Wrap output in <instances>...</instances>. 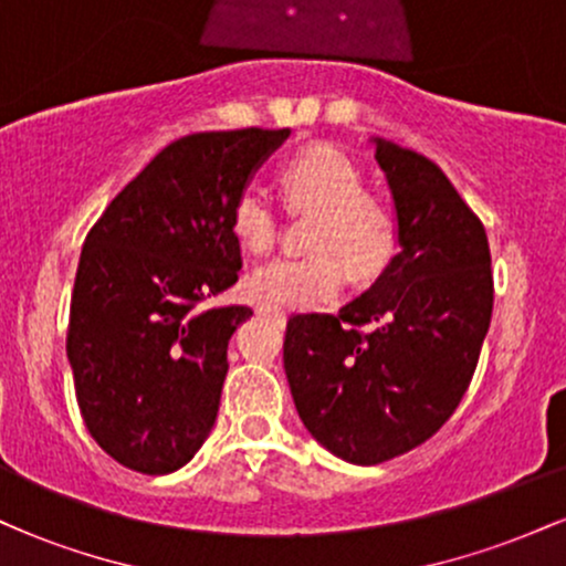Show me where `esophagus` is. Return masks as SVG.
<instances>
[{
  "mask_svg": "<svg viewBox=\"0 0 566 566\" xmlns=\"http://www.w3.org/2000/svg\"><path fill=\"white\" fill-rule=\"evenodd\" d=\"M261 314L263 316H274L276 322H284V316H287L282 308H279V305H271V303H263L261 305Z\"/></svg>",
  "mask_w": 566,
  "mask_h": 566,
  "instance_id": "obj_1",
  "label": "esophagus"
}]
</instances>
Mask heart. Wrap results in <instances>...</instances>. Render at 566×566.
<instances>
[{
	"instance_id": "1",
	"label": "heart",
	"mask_w": 566,
	"mask_h": 566,
	"mask_svg": "<svg viewBox=\"0 0 566 566\" xmlns=\"http://www.w3.org/2000/svg\"><path fill=\"white\" fill-rule=\"evenodd\" d=\"M284 199L295 210H316L303 258H284L250 276L258 301L287 308L333 301L348 274L378 276L396 252V220L386 205L365 193V178L346 154L314 143L279 170ZM231 233L250 255H269L279 237V216L265 191L247 186L231 201Z\"/></svg>"
}]
</instances>
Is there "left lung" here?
Returning a JSON list of instances; mask_svg holds the SVG:
<instances>
[{"label":"left lung","mask_w":566,"mask_h":566,"mask_svg":"<svg viewBox=\"0 0 566 566\" xmlns=\"http://www.w3.org/2000/svg\"><path fill=\"white\" fill-rule=\"evenodd\" d=\"M375 159L394 193L399 252L337 314H295L284 335L297 415L356 465L415 450L450 420L495 301L486 231L447 175L391 140L378 138Z\"/></svg>","instance_id":"left-lung-1"}]
</instances>
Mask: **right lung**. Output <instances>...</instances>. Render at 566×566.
Here are the masks:
<instances>
[{"mask_svg": "<svg viewBox=\"0 0 566 566\" xmlns=\"http://www.w3.org/2000/svg\"><path fill=\"white\" fill-rule=\"evenodd\" d=\"M287 135L247 127L172 140L84 239L66 350L90 437L129 471H178L216 423L229 340L252 316L207 305L242 269L231 201Z\"/></svg>", "mask_w": 566, "mask_h": 566, "instance_id": "add662e5", "label": "right lung"}]
</instances>
